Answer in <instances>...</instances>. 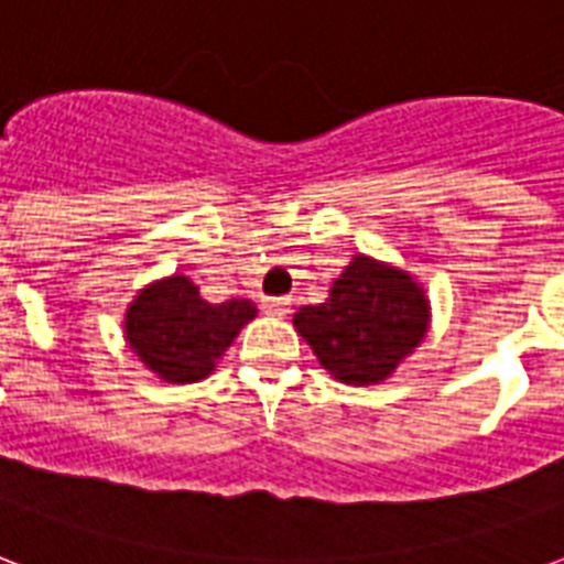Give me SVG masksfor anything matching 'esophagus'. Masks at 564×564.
I'll return each mask as SVG.
<instances>
[{
  "label": "esophagus",
  "mask_w": 564,
  "mask_h": 564,
  "mask_svg": "<svg viewBox=\"0 0 564 564\" xmlns=\"http://www.w3.org/2000/svg\"><path fill=\"white\" fill-rule=\"evenodd\" d=\"M292 301L286 295H274V299H263V311L269 316H283V313H290Z\"/></svg>",
  "instance_id": "1"
}]
</instances>
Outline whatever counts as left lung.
Here are the masks:
<instances>
[{
	"label": "left lung",
	"instance_id": "1",
	"mask_svg": "<svg viewBox=\"0 0 564 564\" xmlns=\"http://www.w3.org/2000/svg\"><path fill=\"white\" fill-rule=\"evenodd\" d=\"M292 322L330 376L378 384L425 337L429 301L411 274L355 257L328 299L301 307Z\"/></svg>",
	"mask_w": 564,
	"mask_h": 564
}]
</instances>
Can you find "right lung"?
Returning a JSON list of instances; mask_svg holds the SVG:
<instances>
[{"label": "right lung", "instance_id": "obj_1", "mask_svg": "<svg viewBox=\"0 0 564 564\" xmlns=\"http://www.w3.org/2000/svg\"><path fill=\"white\" fill-rule=\"evenodd\" d=\"M248 299L209 304L188 278L174 274L132 301L127 339L144 364L165 381H200L213 372L242 325L253 319Z\"/></svg>", "mask_w": 564, "mask_h": 564}]
</instances>
